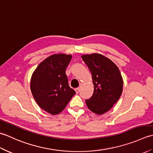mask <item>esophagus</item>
I'll use <instances>...</instances> for the list:
<instances>
[{
    "mask_svg": "<svg viewBox=\"0 0 153 153\" xmlns=\"http://www.w3.org/2000/svg\"><path fill=\"white\" fill-rule=\"evenodd\" d=\"M75 91H76V94H77V93H79V91H80V89L79 88V87H77V88L75 89Z\"/></svg>",
    "mask_w": 153,
    "mask_h": 153,
    "instance_id": "esophagus-1",
    "label": "esophagus"
}]
</instances>
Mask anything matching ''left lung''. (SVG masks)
Here are the masks:
<instances>
[{"label": "left lung", "instance_id": "left-lung-1", "mask_svg": "<svg viewBox=\"0 0 153 153\" xmlns=\"http://www.w3.org/2000/svg\"><path fill=\"white\" fill-rule=\"evenodd\" d=\"M92 75L94 91L85 100L88 108L102 115L112 108L123 91V78L118 66L108 58L99 53L82 55Z\"/></svg>", "mask_w": 153, "mask_h": 153}]
</instances>
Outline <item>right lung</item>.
Masks as SVG:
<instances>
[{"mask_svg": "<svg viewBox=\"0 0 153 153\" xmlns=\"http://www.w3.org/2000/svg\"><path fill=\"white\" fill-rule=\"evenodd\" d=\"M72 56L54 54L38 65L31 76L30 89L39 106L52 115L60 114L76 94L68 85L66 69Z\"/></svg>", "mask_w": 153, "mask_h": 153, "instance_id": "right-lung-1", "label": "right lung"}]
</instances>
